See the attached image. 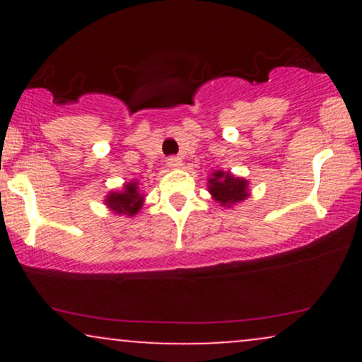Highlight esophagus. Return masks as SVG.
Returning a JSON list of instances; mask_svg holds the SVG:
<instances>
[{"label":"esophagus","mask_w":362,"mask_h":362,"mask_svg":"<svg viewBox=\"0 0 362 362\" xmlns=\"http://www.w3.org/2000/svg\"><path fill=\"white\" fill-rule=\"evenodd\" d=\"M167 163H168L170 168H178L182 165V160L178 156H170L167 160Z\"/></svg>","instance_id":"esophagus-1"}]
</instances>
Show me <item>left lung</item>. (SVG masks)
<instances>
[{"label":"left lung","mask_w":362,"mask_h":362,"mask_svg":"<svg viewBox=\"0 0 362 362\" xmlns=\"http://www.w3.org/2000/svg\"><path fill=\"white\" fill-rule=\"evenodd\" d=\"M209 192L219 204L230 207L235 202L247 199V180L243 178H236L230 172H216L209 178Z\"/></svg>","instance_id":"1"}]
</instances>
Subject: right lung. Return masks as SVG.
Instances as JSON below:
<instances>
[{"instance_id": "obj_1", "label": "right lung", "mask_w": 362, "mask_h": 362, "mask_svg": "<svg viewBox=\"0 0 362 362\" xmlns=\"http://www.w3.org/2000/svg\"><path fill=\"white\" fill-rule=\"evenodd\" d=\"M107 206L117 214H136L143 206V195L138 192V185L132 182L124 187V192H114L107 197Z\"/></svg>"}]
</instances>
